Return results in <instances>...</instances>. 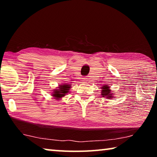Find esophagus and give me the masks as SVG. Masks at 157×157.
<instances>
[{"label":"esophagus","mask_w":157,"mask_h":157,"mask_svg":"<svg viewBox=\"0 0 157 157\" xmlns=\"http://www.w3.org/2000/svg\"><path fill=\"white\" fill-rule=\"evenodd\" d=\"M84 82L89 81V78H84Z\"/></svg>","instance_id":"obj_1"}]
</instances>
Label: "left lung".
<instances>
[{
	"label": "left lung",
	"mask_w": 157,
	"mask_h": 157,
	"mask_svg": "<svg viewBox=\"0 0 157 157\" xmlns=\"http://www.w3.org/2000/svg\"><path fill=\"white\" fill-rule=\"evenodd\" d=\"M110 87H109V86H104L102 87V97H106L107 98H113V94H111V91L109 89Z\"/></svg>",
	"instance_id": "8db88e82"
}]
</instances>
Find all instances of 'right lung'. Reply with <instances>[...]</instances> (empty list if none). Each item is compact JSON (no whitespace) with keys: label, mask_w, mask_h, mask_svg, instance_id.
I'll return each instance as SVG.
<instances>
[{"label":"right lung","mask_w":157,"mask_h":157,"mask_svg":"<svg viewBox=\"0 0 157 157\" xmlns=\"http://www.w3.org/2000/svg\"><path fill=\"white\" fill-rule=\"evenodd\" d=\"M71 89V84L59 85L58 89H55L52 94V95L56 99H60L67 94Z\"/></svg>","instance_id":"obj_1"}]
</instances>
